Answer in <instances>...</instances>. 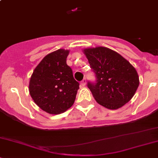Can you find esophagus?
Segmentation results:
<instances>
[{
  "instance_id": "34e87169",
  "label": "esophagus",
  "mask_w": 158,
  "mask_h": 158,
  "mask_svg": "<svg viewBox=\"0 0 158 158\" xmlns=\"http://www.w3.org/2000/svg\"><path fill=\"white\" fill-rule=\"evenodd\" d=\"M86 84H87V80H86V78H84L81 82V85L82 86V87H84V86L86 85Z\"/></svg>"
}]
</instances>
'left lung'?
Wrapping results in <instances>:
<instances>
[{
  "label": "left lung",
  "instance_id": "1",
  "mask_svg": "<svg viewBox=\"0 0 158 158\" xmlns=\"http://www.w3.org/2000/svg\"><path fill=\"white\" fill-rule=\"evenodd\" d=\"M83 51L97 77V83L87 84L96 101L110 110H117L127 103L139 85L135 68L121 55L106 47Z\"/></svg>",
  "mask_w": 158,
  "mask_h": 158
}]
</instances>
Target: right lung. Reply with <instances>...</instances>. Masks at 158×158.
Returning a JSON list of instances; mask_svg holds the SVG:
<instances>
[{
  "label": "right lung",
  "mask_w": 158,
  "mask_h": 158,
  "mask_svg": "<svg viewBox=\"0 0 158 158\" xmlns=\"http://www.w3.org/2000/svg\"><path fill=\"white\" fill-rule=\"evenodd\" d=\"M69 50L49 53L35 67L30 77L29 91L33 101L49 114H60L75 100L79 83L66 63Z\"/></svg>",
  "instance_id": "1"
}]
</instances>
